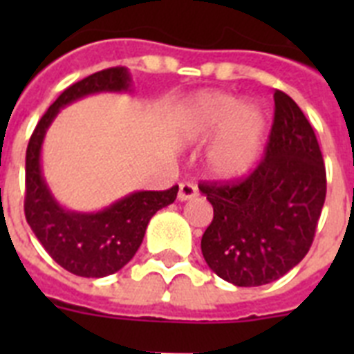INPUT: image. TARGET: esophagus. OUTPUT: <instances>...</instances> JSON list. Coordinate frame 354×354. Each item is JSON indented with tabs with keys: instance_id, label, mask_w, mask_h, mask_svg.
Instances as JSON below:
<instances>
[{
	"instance_id": "34e87169",
	"label": "esophagus",
	"mask_w": 354,
	"mask_h": 354,
	"mask_svg": "<svg viewBox=\"0 0 354 354\" xmlns=\"http://www.w3.org/2000/svg\"><path fill=\"white\" fill-rule=\"evenodd\" d=\"M198 195V187L193 183H180L179 184V200L180 202H186V200H192Z\"/></svg>"
}]
</instances>
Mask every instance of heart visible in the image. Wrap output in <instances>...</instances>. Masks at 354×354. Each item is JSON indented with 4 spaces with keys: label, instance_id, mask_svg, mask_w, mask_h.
I'll use <instances>...</instances> for the list:
<instances>
[{
    "label": "heart",
    "instance_id": "b5f03b06",
    "mask_svg": "<svg viewBox=\"0 0 354 354\" xmlns=\"http://www.w3.org/2000/svg\"><path fill=\"white\" fill-rule=\"evenodd\" d=\"M184 138L209 142L207 170L218 180H239L257 167L266 138V115L253 102L223 92L193 97L180 113Z\"/></svg>",
    "mask_w": 354,
    "mask_h": 354
}]
</instances>
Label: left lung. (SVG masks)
Here are the masks:
<instances>
[{"label": "left lung", "instance_id": "left-lung-1", "mask_svg": "<svg viewBox=\"0 0 354 354\" xmlns=\"http://www.w3.org/2000/svg\"><path fill=\"white\" fill-rule=\"evenodd\" d=\"M273 97V126L259 167L243 180L198 186L214 211L202 255L237 287L274 282L299 264L326 198V168L310 122L287 93Z\"/></svg>", "mask_w": 354, "mask_h": 354}]
</instances>
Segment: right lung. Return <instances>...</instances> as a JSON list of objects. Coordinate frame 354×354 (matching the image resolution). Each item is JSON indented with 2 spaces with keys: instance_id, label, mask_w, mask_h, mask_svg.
<instances>
[{
  "instance_id": "obj_1",
  "label": "right lung",
  "mask_w": 354,
  "mask_h": 354,
  "mask_svg": "<svg viewBox=\"0 0 354 354\" xmlns=\"http://www.w3.org/2000/svg\"><path fill=\"white\" fill-rule=\"evenodd\" d=\"M126 67L99 71L71 84L49 106L26 150L24 214L40 245L64 270L84 278H102L122 270L138 252L150 218L174 204L179 186L167 192H134L97 212L68 211L56 202L42 175L40 152L60 109L81 97L101 92H131Z\"/></svg>"
}]
</instances>
